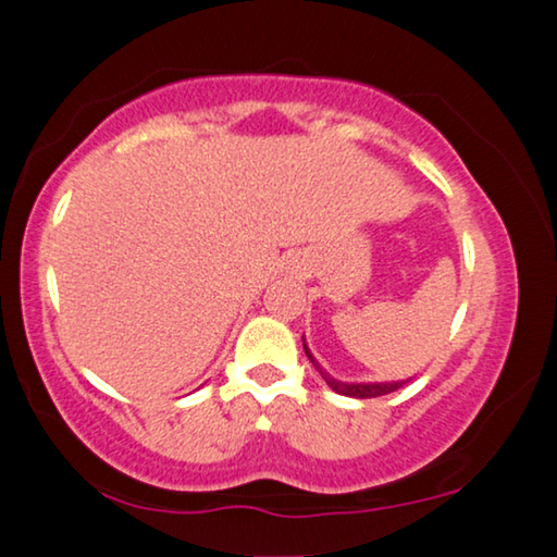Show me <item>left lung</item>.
<instances>
[{
    "instance_id": "8db88e82",
    "label": "left lung",
    "mask_w": 557,
    "mask_h": 557,
    "mask_svg": "<svg viewBox=\"0 0 557 557\" xmlns=\"http://www.w3.org/2000/svg\"><path fill=\"white\" fill-rule=\"evenodd\" d=\"M302 344H305V339H302ZM305 355L310 357V361L314 364V369L317 372L322 374V379L326 384H330V389L332 392H337V394H342V396H355V399H374V396H384V394H392V392H396V389H401V386L409 382V379H406V382H374V384H347V382H339V379H334V376H330L324 372V369L320 367V361H317L314 357H312V351L307 349V344H305Z\"/></svg>"
}]
</instances>
